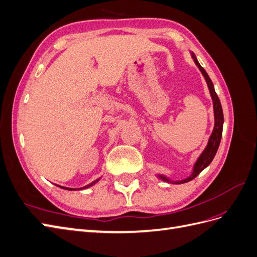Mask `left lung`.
Instances as JSON below:
<instances>
[{
  "label": "left lung",
  "mask_w": 257,
  "mask_h": 257,
  "mask_svg": "<svg viewBox=\"0 0 257 257\" xmlns=\"http://www.w3.org/2000/svg\"><path fill=\"white\" fill-rule=\"evenodd\" d=\"M192 57L194 59V62H195L196 65L200 69V72L203 73L205 79L207 81L208 88H209V91H210V94H211V97H212V100H213V109H214V120H215V123H214L213 132H212L211 136H210V138H209V142H208V145L206 147V149L204 150L203 153L200 154V157L198 158L197 162L195 163V166H194L193 174L189 178L184 179V180L174 181V183H177V184L185 183V182H189V181L193 180L194 178L197 177L210 164V163L212 162L217 149H219V146H220V143H221V138H222V132H223V122H224L223 110H222V106H221L220 99H219V97H217L216 93L214 91L213 83H212L211 79H210V77L208 76V74L206 73L205 69L201 67L200 64L198 63V61L196 60L195 56H194V54H192ZM160 178L163 179V180H165V181H169L168 179L166 177H164V176H160ZM169 182H173V181H169Z\"/></svg>",
  "instance_id": "obj_1"
}]
</instances>
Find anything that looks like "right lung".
I'll list each match as a JSON object with an SVG mask.
<instances>
[{
  "label": "right lung",
  "mask_w": 257,
  "mask_h": 257,
  "mask_svg": "<svg viewBox=\"0 0 257 257\" xmlns=\"http://www.w3.org/2000/svg\"><path fill=\"white\" fill-rule=\"evenodd\" d=\"M98 181V179H97V180H95V181H93L92 183H90V184H88L87 186H84V188H82V189H87V188H89V186H91V185H93V184H94V183H96ZM60 188H62V189H65V190H73V189H68V188H64V186H60ZM75 190V189H74ZM81 190V189H80Z\"/></svg>",
  "instance_id": "right-lung-1"
}]
</instances>
